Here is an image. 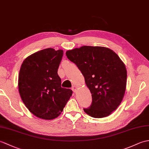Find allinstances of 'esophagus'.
Returning <instances> with one entry per match:
<instances>
[{"mask_svg": "<svg viewBox=\"0 0 149 149\" xmlns=\"http://www.w3.org/2000/svg\"><path fill=\"white\" fill-rule=\"evenodd\" d=\"M77 88L75 86H72V90H73V91H74V93H75L76 91H77Z\"/></svg>", "mask_w": 149, "mask_h": 149, "instance_id": "34e87169", "label": "esophagus"}]
</instances>
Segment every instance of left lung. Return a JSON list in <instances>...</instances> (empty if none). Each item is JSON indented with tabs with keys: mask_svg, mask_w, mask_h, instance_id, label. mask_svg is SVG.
<instances>
[{
	"mask_svg": "<svg viewBox=\"0 0 149 149\" xmlns=\"http://www.w3.org/2000/svg\"><path fill=\"white\" fill-rule=\"evenodd\" d=\"M84 75L92 96L84 111L95 118L109 116L122 102L126 90L127 71L116 53L109 48L82 46L66 52Z\"/></svg>",
	"mask_w": 149,
	"mask_h": 149,
	"instance_id": "8db88e82",
	"label": "left lung"
}]
</instances>
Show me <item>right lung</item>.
Masks as SVG:
<instances>
[{"mask_svg": "<svg viewBox=\"0 0 149 149\" xmlns=\"http://www.w3.org/2000/svg\"><path fill=\"white\" fill-rule=\"evenodd\" d=\"M63 54L62 50L44 49L27 57L21 67L20 96L30 112L39 118H56L73 93L70 89L61 88L58 74Z\"/></svg>", "mask_w": 149, "mask_h": 149, "instance_id": "add662e5", "label": "right lung"}]
</instances>
